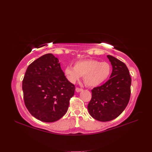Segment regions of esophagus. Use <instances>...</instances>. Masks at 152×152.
<instances>
[{
    "label": "esophagus",
    "mask_w": 152,
    "mask_h": 152,
    "mask_svg": "<svg viewBox=\"0 0 152 152\" xmlns=\"http://www.w3.org/2000/svg\"><path fill=\"white\" fill-rule=\"evenodd\" d=\"M76 91L77 92H81V91H83V89L82 88H79V87H76Z\"/></svg>",
    "instance_id": "34e87169"
}]
</instances>
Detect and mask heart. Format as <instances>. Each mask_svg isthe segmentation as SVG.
I'll list each match as a JSON object with an SVG mask.
<instances>
[{
    "label": "heart",
    "mask_w": 152,
    "mask_h": 152,
    "mask_svg": "<svg viewBox=\"0 0 152 152\" xmlns=\"http://www.w3.org/2000/svg\"><path fill=\"white\" fill-rule=\"evenodd\" d=\"M110 71L111 67L108 63L89 59L76 62L74 67L66 66L65 73L71 83H76L81 76H84V81L87 86L95 87L106 80Z\"/></svg>",
    "instance_id": "obj_1"
}]
</instances>
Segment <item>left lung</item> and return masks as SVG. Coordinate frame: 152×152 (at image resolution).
Listing matches in <instances>:
<instances>
[{
    "instance_id": "8db88e82",
    "label": "left lung",
    "mask_w": 152,
    "mask_h": 152,
    "mask_svg": "<svg viewBox=\"0 0 152 152\" xmlns=\"http://www.w3.org/2000/svg\"><path fill=\"white\" fill-rule=\"evenodd\" d=\"M107 57L112 65L110 79L94 87L87 109L96 120L106 122L120 115L128 104L131 96V77L125 64L111 55Z\"/></svg>"
}]
</instances>
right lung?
Returning a JSON list of instances; mask_svg holds the SVG:
<instances>
[{"label":"right lung","mask_w":152,"mask_h":152,"mask_svg":"<svg viewBox=\"0 0 152 152\" xmlns=\"http://www.w3.org/2000/svg\"><path fill=\"white\" fill-rule=\"evenodd\" d=\"M22 89L29 113L40 121L52 123L66 113L75 86L66 79L58 59L47 53L28 66Z\"/></svg>","instance_id":"obj_1"}]
</instances>
